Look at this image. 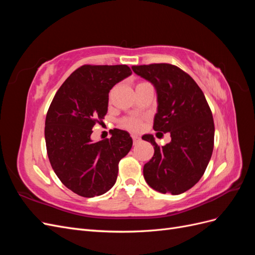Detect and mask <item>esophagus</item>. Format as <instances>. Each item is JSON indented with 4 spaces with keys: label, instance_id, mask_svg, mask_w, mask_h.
<instances>
[{
    "label": "esophagus",
    "instance_id": "34e87169",
    "mask_svg": "<svg viewBox=\"0 0 255 255\" xmlns=\"http://www.w3.org/2000/svg\"><path fill=\"white\" fill-rule=\"evenodd\" d=\"M132 139H133V142H134V144H136L138 141L140 140V137L138 136V135H132Z\"/></svg>",
    "mask_w": 255,
    "mask_h": 255
}]
</instances>
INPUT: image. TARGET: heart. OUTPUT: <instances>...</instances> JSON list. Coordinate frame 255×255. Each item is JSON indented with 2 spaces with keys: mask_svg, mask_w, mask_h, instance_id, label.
I'll return each instance as SVG.
<instances>
[{
  "mask_svg": "<svg viewBox=\"0 0 255 255\" xmlns=\"http://www.w3.org/2000/svg\"><path fill=\"white\" fill-rule=\"evenodd\" d=\"M123 126L129 129H138L142 126V121L139 118H127L123 120Z\"/></svg>",
  "mask_w": 255,
  "mask_h": 255,
  "instance_id": "obj_1",
  "label": "heart"
}]
</instances>
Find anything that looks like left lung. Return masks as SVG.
I'll return each instance as SVG.
<instances>
[{"label": "left lung", "mask_w": 255, "mask_h": 255, "mask_svg": "<svg viewBox=\"0 0 255 255\" xmlns=\"http://www.w3.org/2000/svg\"><path fill=\"white\" fill-rule=\"evenodd\" d=\"M132 69L156 89L154 130L171 137L160 146L153 135L142 136L154 145V155L143 167L144 180L161 194H183L201 179L212 157L215 126L210 106L201 88L179 67L151 64Z\"/></svg>", "instance_id": "8db88e82"}]
</instances>
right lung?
Segmentation results:
<instances>
[{"label": "right lung", "mask_w": 255, "mask_h": 255, "mask_svg": "<svg viewBox=\"0 0 255 255\" xmlns=\"http://www.w3.org/2000/svg\"><path fill=\"white\" fill-rule=\"evenodd\" d=\"M132 74L127 65H84L64 82L49 107L44 137L51 166L76 195L92 198L116 183L118 165L132 148L126 130L94 142L92 128L107 113L110 90Z\"/></svg>", "instance_id": "obj_1"}]
</instances>
